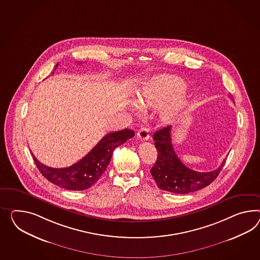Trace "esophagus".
Instances as JSON below:
<instances>
[{"label": "esophagus", "mask_w": 260, "mask_h": 260, "mask_svg": "<svg viewBox=\"0 0 260 260\" xmlns=\"http://www.w3.org/2000/svg\"><path fill=\"white\" fill-rule=\"evenodd\" d=\"M138 138L141 140H148L150 136H149V130L147 127H142L139 130V132L137 134Z\"/></svg>", "instance_id": "34e87169"}]
</instances>
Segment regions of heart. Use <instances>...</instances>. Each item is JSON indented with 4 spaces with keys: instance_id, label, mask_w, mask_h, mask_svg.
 I'll return each mask as SVG.
<instances>
[{
    "instance_id": "1",
    "label": "heart",
    "mask_w": 260,
    "mask_h": 260,
    "mask_svg": "<svg viewBox=\"0 0 260 260\" xmlns=\"http://www.w3.org/2000/svg\"><path fill=\"white\" fill-rule=\"evenodd\" d=\"M184 90L185 85L178 78L163 76L142 88L138 104L143 107H159L171 99L160 113L161 120L164 122H171L184 106V99L180 95Z\"/></svg>"
}]
</instances>
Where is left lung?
Returning a JSON list of instances; mask_svg holds the SVG:
<instances>
[{"label": "left lung", "instance_id": "1", "mask_svg": "<svg viewBox=\"0 0 260 260\" xmlns=\"http://www.w3.org/2000/svg\"><path fill=\"white\" fill-rule=\"evenodd\" d=\"M171 131L172 126H167L153 134L157 158L151 169V174L156 185L162 190L179 194L194 192L210 185L219 175L225 160L211 172L193 171L185 166L174 152Z\"/></svg>", "mask_w": 260, "mask_h": 260}]
</instances>
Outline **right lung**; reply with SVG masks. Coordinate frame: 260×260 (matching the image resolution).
Listing matches in <instances>:
<instances>
[{"instance_id": "1", "label": "right lung", "mask_w": 260, "mask_h": 260, "mask_svg": "<svg viewBox=\"0 0 260 260\" xmlns=\"http://www.w3.org/2000/svg\"><path fill=\"white\" fill-rule=\"evenodd\" d=\"M134 136L135 132L129 129L107 134L87 155L67 168L55 169L46 166L40 163L33 153L32 155L41 174L51 183L69 190H85L100 179L107 170L115 148Z\"/></svg>"}]
</instances>
